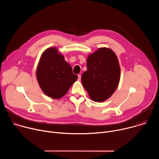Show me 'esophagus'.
<instances>
[{"label": "esophagus", "instance_id": "esophagus-1", "mask_svg": "<svg viewBox=\"0 0 159 159\" xmlns=\"http://www.w3.org/2000/svg\"><path fill=\"white\" fill-rule=\"evenodd\" d=\"M81 80V75H78V80Z\"/></svg>", "mask_w": 159, "mask_h": 159}]
</instances>
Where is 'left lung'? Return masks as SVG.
Wrapping results in <instances>:
<instances>
[{"instance_id": "left-lung-1", "label": "left lung", "mask_w": 159, "mask_h": 159, "mask_svg": "<svg viewBox=\"0 0 159 159\" xmlns=\"http://www.w3.org/2000/svg\"><path fill=\"white\" fill-rule=\"evenodd\" d=\"M87 66L81 77L84 87L93 101H105L120 83L121 70L116 55L109 48H100L88 56Z\"/></svg>"}]
</instances>
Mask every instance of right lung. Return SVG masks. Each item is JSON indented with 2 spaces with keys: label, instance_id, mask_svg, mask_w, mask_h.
<instances>
[{
  "label": "right lung",
  "instance_id": "obj_1",
  "mask_svg": "<svg viewBox=\"0 0 159 159\" xmlns=\"http://www.w3.org/2000/svg\"><path fill=\"white\" fill-rule=\"evenodd\" d=\"M36 76L44 94L55 99L63 97L78 78L72 73L71 65L55 47L48 48L42 53Z\"/></svg>",
  "mask_w": 159,
  "mask_h": 159
}]
</instances>
